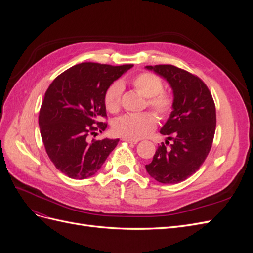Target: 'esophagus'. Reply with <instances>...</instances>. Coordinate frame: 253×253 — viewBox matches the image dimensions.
Here are the masks:
<instances>
[{"instance_id":"34e87169","label":"esophagus","mask_w":253,"mask_h":253,"mask_svg":"<svg viewBox=\"0 0 253 253\" xmlns=\"http://www.w3.org/2000/svg\"><path fill=\"white\" fill-rule=\"evenodd\" d=\"M126 142H128V143H132V144H136L137 142H138V140H135V139H128V138H124L122 139Z\"/></svg>"}]
</instances>
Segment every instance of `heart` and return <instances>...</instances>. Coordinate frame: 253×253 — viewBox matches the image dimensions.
Listing matches in <instances>:
<instances>
[{
  "label": "heart",
  "mask_w": 253,
  "mask_h": 253,
  "mask_svg": "<svg viewBox=\"0 0 253 253\" xmlns=\"http://www.w3.org/2000/svg\"><path fill=\"white\" fill-rule=\"evenodd\" d=\"M134 89L147 97V105L159 118H167L174 108V97L171 93L164 90V82L159 76L142 72L137 74L129 81ZM122 86L115 82L104 93V105L110 113H117L121 108ZM157 119L151 112L138 114H126L115 120L113 132L119 137L128 139H140L154 131Z\"/></svg>",
  "instance_id": "obj_1"
}]
</instances>
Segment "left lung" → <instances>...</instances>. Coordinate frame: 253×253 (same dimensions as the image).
Masks as SVG:
<instances>
[{"instance_id":"left-lung-1","label":"left lung","mask_w":253,"mask_h":253,"mask_svg":"<svg viewBox=\"0 0 253 253\" xmlns=\"http://www.w3.org/2000/svg\"><path fill=\"white\" fill-rule=\"evenodd\" d=\"M164 77L173 89L174 108L160 133L166 140L157 148L152 163L145 165L151 177L162 183H178L204 164L215 134V104L208 86L196 75L171 64L148 65Z\"/></svg>"}]
</instances>
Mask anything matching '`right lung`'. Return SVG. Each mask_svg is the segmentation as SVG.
<instances>
[{
    "label": "right lung",
    "instance_id": "add662e5",
    "mask_svg": "<svg viewBox=\"0 0 253 253\" xmlns=\"http://www.w3.org/2000/svg\"><path fill=\"white\" fill-rule=\"evenodd\" d=\"M133 66L84 62L68 68L48 86L39 114L42 140L59 171L74 179L100 169L119 139L89 140L108 126L104 93Z\"/></svg>",
    "mask_w": 253,
    "mask_h": 253
}]
</instances>
